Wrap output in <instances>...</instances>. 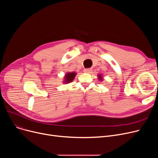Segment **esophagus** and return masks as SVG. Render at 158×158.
<instances>
[{
	"label": "esophagus",
	"instance_id": "esophagus-1",
	"mask_svg": "<svg viewBox=\"0 0 158 158\" xmlns=\"http://www.w3.org/2000/svg\"><path fill=\"white\" fill-rule=\"evenodd\" d=\"M91 71H92V69H84V72H85V73H89Z\"/></svg>",
	"mask_w": 158,
	"mask_h": 158
}]
</instances>
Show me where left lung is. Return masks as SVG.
I'll list each match as a JSON object with an SVG mask.
<instances>
[{
  "label": "left lung",
  "mask_w": 158,
  "mask_h": 158,
  "mask_svg": "<svg viewBox=\"0 0 158 158\" xmlns=\"http://www.w3.org/2000/svg\"><path fill=\"white\" fill-rule=\"evenodd\" d=\"M98 79H99V80H101V81H102V76H101V75H98Z\"/></svg>",
  "instance_id": "obj_1"
}]
</instances>
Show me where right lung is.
Returning <instances> with one entry per match:
<instances>
[{"label":"right lung","mask_w":158,"mask_h":158,"mask_svg":"<svg viewBox=\"0 0 158 158\" xmlns=\"http://www.w3.org/2000/svg\"><path fill=\"white\" fill-rule=\"evenodd\" d=\"M76 72L67 73L64 76L65 78H64V82H66V83H69V82H72L75 76H76Z\"/></svg>","instance_id":"obj_1"}]
</instances>
